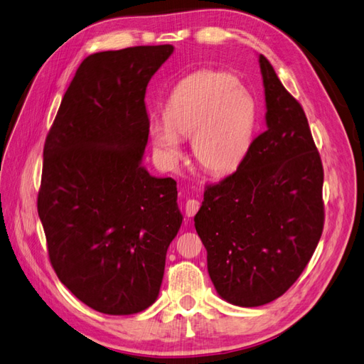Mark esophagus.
<instances>
[{
  "instance_id": "1",
  "label": "esophagus",
  "mask_w": 364,
  "mask_h": 364,
  "mask_svg": "<svg viewBox=\"0 0 364 364\" xmlns=\"http://www.w3.org/2000/svg\"><path fill=\"white\" fill-rule=\"evenodd\" d=\"M200 208V202L196 200V199H190L188 202L185 203V214L186 217H194L197 214V211H199Z\"/></svg>"
}]
</instances>
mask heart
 Wrapping results in <instances>:
<instances>
[{
    "instance_id": "1",
    "label": "heart",
    "mask_w": 364,
    "mask_h": 364,
    "mask_svg": "<svg viewBox=\"0 0 364 364\" xmlns=\"http://www.w3.org/2000/svg\"><path fill=\"white\" fill-rule=\"evenodd\" d=\"M255 98L223 71H199L171 91L164 121L153 119L150 136L162 158L176 164L182 156L179 138L193 136L197 164L211 174H228L243 162L255 135Z\"/></svg>"
}]
</instances>
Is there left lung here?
I'll list each match as a JSON object with an SVG mask.
<instances>
[{
  "label": "left lung",
  "instance_id": "1",
  "mask_svg": "<svg viewBox=\"0 0 364 364\" xmlns=\"http://www.w3.org/2000/svg\"><path fill=\"white\" fill-rule=\"evenodd\" d=\"M266 132L222 182L208 185L194 226L222 299L259 306L287 291L323 230V167L299 102L259 54Z\"/></svg>",
  "mask_w": 364,
  "mask_h": 364
}]
</instances>
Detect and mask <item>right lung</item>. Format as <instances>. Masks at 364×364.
<instances>
[{"mask_svg":"<svg viewBox=\"0 0 364 364\" xmlns=\"http://www.w3.org/2000/svg\"><path fill=\"white\" fill-rule=\"evenodd\" d=\"M173 46L87 56L43 146L38 214L60 282L92 310L127 316L156 301L182 225L178 188L142 167L150 79Z\"/></svg>","mask_w":364,"mask_h":364,"instance_id":"1","label":"right lung"}]
</instances>
